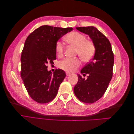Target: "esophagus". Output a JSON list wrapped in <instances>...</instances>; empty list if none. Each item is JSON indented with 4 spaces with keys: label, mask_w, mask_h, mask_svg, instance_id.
Instances as JSON below:
<instances>
[{
    "label": "esophagus",
    "mask_w": 134,
    "mask_h": 134,
    "mask_svg": "<svg viewBox=\"0 0 134 134\" xmlns=\"http://www.w3.org/2000/svg\"><path fill=\"white\" fill-rule=\"evenodd\" d=\"M66 75H67V76H69V75H71V74H70V73H69V72H66Z\"/></svg>",
    "instance_id": "1"
}]
</instances>
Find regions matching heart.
Instances as JSON below:
<instances>
[{
    "label": "heart",
    "mask_w": 134,
    "mask_h": 134,
    "mask_svg": "<svg viewBox=\"0 0 134 134\" xmlns=\"http://www.w3.org/2000/svg\"><path fill=\"white\" fill-rule=\"evenodd\" d=\"M64 40L68 43L76 48V54L84 62L90 61L95 54L96 48L93 42L91 40H87L86 35L78 32H72L67 35ZM55 50L58 56H62L64 54V47L61 42H58L56 44ZM80 65V62L78 59L66 58L59 63V66L62 69L71 72L74 71Z\"/></svg>",
    "instance_id": "1"
}]
</instances>
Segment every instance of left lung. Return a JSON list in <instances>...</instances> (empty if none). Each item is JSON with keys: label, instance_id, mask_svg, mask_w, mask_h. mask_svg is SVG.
Listing matches in <instances>:
<instances>
[{"label": "left lung", "instance_id": "1", "mask_svg": "<svg viewBox=\"0 0 134 134\" xmlns=\"http://www.w3.org/2000/svg\"><path fill=\"white\" fill-rule=\"evenodd\" d=\"M76 29L90 36L96 51L91 62L80 71L84 76L88 74L87 79L78 74V82L74 92L80 101L93 103L99 99L107 90L113 75L114 56L108 39L96 27H76Z\"/></svg>", "mask_w": 134, "mask_h": 134}]
</instances>
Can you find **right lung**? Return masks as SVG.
Returning <instances> with one entry per match:
<instances>
[{"mask_svg":"<svg viewBox=\"0 0 134 134\" xmlns=\"http://www.w3.org/2000/svg\"><path fill=\"white\" fill-rule=\"evenodd\" d=\"M71 27L42 26L28 36L22 52L21 76L31 98L39 103H47L57 94L66 74L62 69L52 74L46 65L56 59V44Z\"/></svg>","mask_w":134,"mask_h":134,"instance_id":"add662e5","label":"right lung"}]
</instances>
